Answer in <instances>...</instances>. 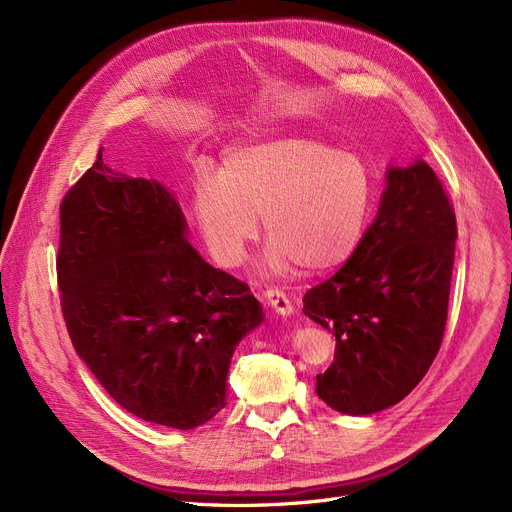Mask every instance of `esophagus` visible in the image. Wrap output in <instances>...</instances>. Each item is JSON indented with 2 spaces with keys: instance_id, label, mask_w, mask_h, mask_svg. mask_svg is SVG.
Listing matches in <instances>:
<instances>
[{
  "instance_id": "esophagus-1",
  "label": "esophagus",
  "mask_w": 512,
  "mask_h": 512,
  "mask_svg": "<svg viewBox=\"0 0 512 512\" xmlns=\"http://www.w3.org/2000/svg\"><path fill=\"white\" fill-rule=\"evenodd\" d=\"M263 297H265L267 305H270V307H272L276 313H280V315H290V313L294 311L292 301L286 297V294H284L280 288H276V286L265 288V290H263Z\"/></svg>"
}]
</instances>
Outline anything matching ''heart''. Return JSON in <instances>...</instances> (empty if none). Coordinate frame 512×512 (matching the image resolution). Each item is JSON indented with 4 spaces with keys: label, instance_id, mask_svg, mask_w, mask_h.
I'll list each match as a JSON object with an SVG mask.
<instances>
[{
    "label": "heart",
    "instance_id": "obj_1",
    "mask_svg": "<svg viewBox=\"0 0 512 512\" xmlns=\"http://www.w3.org/2000/svg\"><path fill=\"white\" fill-rule=\"evenodd\" d=\"M193 203L207 247L222 265L245 261L263 213L267 270L286 274L303 265L328 272L359 247L373 180L359 155L307 134H286L234 151L222 172L203 168Z\"/></svg>",
    "mask_w": 512,
    "mask_h": 512
}]
</instances>
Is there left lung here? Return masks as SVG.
<instances>
[{"instance_id": "8db88e82", "label": "left lung", "mask_w": 512, "mask_h": 512, "mask_svg": "<svg viewBox=\"0 0 512 512\" xmlns=\"http://www.w3.org/2000/svg\"><path fill=\"white\" fill-rule=\"evenodd\" d=\"M456 247L448 193L425 161L392 168L380 213L340 270L305 294V313L336 336L317 396L348 415L405 398L444 338Z\"/></svg>"}]
</instances>
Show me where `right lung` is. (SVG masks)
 I'll return each instance as SVG.
<instances>
[{
    "label": "right lung",
    "instance_id": "1",
    "mask_svg": "<svg viewBox=\"0 0 512 512\" xmlns=\"http://www.w3.org/2000/svg\"><path fill=\"white\" fill-rule=\"evenodd\" d=\"M184 234L166 188L112 172L101 151L60 205V305L78 357L122 409L174 429L226 407L234 348L263 321L249 286Z\"/></svg>",
    "mask_w": 512,
    "mask_h": 512
}]
</instances>
